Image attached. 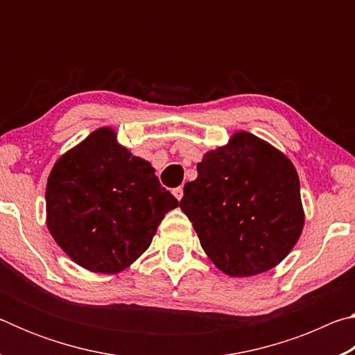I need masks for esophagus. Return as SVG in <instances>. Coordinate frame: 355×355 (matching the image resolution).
Listing matches in <instances>:
<instances>
[{"label": "esophagus", "instance_id": "obj_1", "mask_svg": "<svg viewBox=\"0 0 355 355\" xmlns=\"http://www.w3.org/2000/svg\"><path fill=\"white\" fill-rule=\"evenodd\" d=\"M172 194L175 196V199H177V200H182V197H183V188H182V186H178V188L173 189V191H172Z\"/></svg>", "mask_w": 355, "mask_h": 355}]
</instances>
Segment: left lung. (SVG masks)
Returning <instances> with one entry per match:
<instances>
[{"label": "left lung", "instance_id": "8db88e82", "mask_svg": "<svg viewBox=\"0 0 355 355\" xmlns=\"http://www.w3.org/2000/svg\"><path fill=\"white\" fill-rule=\"evenodd\" d=\"M180 208L200 245L232 277L268 271L290 254L304 227L297 172L257 136L236 133L203 156Z\"/></svg>", "mask_w": 355, "mask_h": 355}]
</instances>
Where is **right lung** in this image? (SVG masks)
<instances>
[{"label": "right lung", "instance_id": "1", "mask_svg": "<svg viewBox=\"0 0 355 355\" xmlns=\"http://www.w3.org/2000/svg\"><path fill=\"white\" fill-rule=\"evenodd\" d=\"M46 224L80 266L119 272L148 249L164 214L178 200L150 163L100 128L58 159L48 177Z\"/></svg>", "mask_w": 355, "mask_h": 355}]
</instances>
